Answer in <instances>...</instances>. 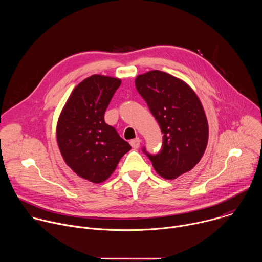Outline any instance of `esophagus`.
I'll use <instances>...</instances> for the list:
<instances>
[{
    "mask_svg": "<svg viewBox=\"0 0 262 262\" xmlns=\"http://www.w3.org/2000/svg\"><path fill=\"white\" fill-rule=\"evenodd\" d=\"M140 143H141V140H140L139 138L133 139V140H130V142H129V144L132 145V147L135 148V149H137V148L140 147Z\"/></svg>",
    "mask_w": 262,
    "mask_h": 262,
    "instance_id": "esophagus-1",
    "label": "esophagus"
}]
</instances>
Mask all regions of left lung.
I'll return each instance as SVG.
<instances>
[{"label": "left lung", "instance_id": "left-lung-1", "mask_svg": "<svg viewBox=\"0 0 262 262\" xmlns=\"http://www.w3.org/2000/svg\"><path fill=\"white\" fill-rule=\"evenodd\" d=\"M136 88L158 121L163 136L160 151H142L156 171L174 179L190 171L202 158L208 139V125L195 92L171 74L152 70L136 79Z\"/></svg>", "mask_w": 262, "mask_h": 262}]
</instances>
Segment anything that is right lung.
Masks as SVG:
<instances>
[{"instance_id": "add662e5", "label": "right lung", "mask_w": 262, "mask_h": 262, "mask_svg": "<svg viewBox=\"0 0 262 262\" xmlns=\"http://www.w3.org/2000/svg\"><path fill=\"white\" fill-rule=\"evenodd\" d=\"M121 85L119 79L94 74L72 91L57 126L66 164L79 176L99 183L116 169L130 145L105 123V110Z\"/></svg>"}]
</instances>
